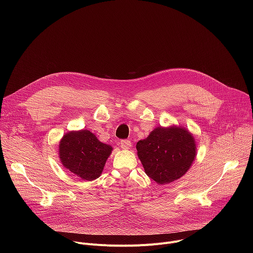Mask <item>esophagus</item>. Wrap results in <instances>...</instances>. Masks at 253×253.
<instances>
[{"instance_id":"obj_1","label":"esophagus","mask_w":253,"mask_h":253,"mask_svg":"<svg viewBox=\"0 0 253 253\" xmlns=\"http://www.w3.org/2000/svg\"><path fill=\"white\" fill-rule=\"evenodd\" d=\"M120 146H121L122 149H130L131 142L129 140H121L120 141Z\"/></svg>"}]
</instances>
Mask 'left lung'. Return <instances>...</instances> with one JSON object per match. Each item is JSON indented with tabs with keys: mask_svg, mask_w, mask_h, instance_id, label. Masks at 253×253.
Here are the masks:
<instances>
[{
	"mask_svg": "<svg viewBox=\"0 0 253 253\" xmlns=\"http://www.w3.org/2000/svg\"><path fill=\"white\" fill-rule=\"evenodd\" d=\"M136 149L145 173L161 185L182 177L196 157L193 135L180 126L155 128Z\"/></svg>",
	"mask_w": 253,
	"mask_h": 253,
	"instance_id": "obj_1",
	"label": "left lung"
}]
</instances>
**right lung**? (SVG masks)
<instances>
[{
    "instance_id": "right-lung-1",
    "label": "right lung",
    "mask_w": 253,
    "mask_h": 253,
    "mask_svg": "<svg viewBox=\"0 0 253 253\" xmlns=\"http://www.w3.org/2000/svg\"><path fill=\"white\" fill-rule=\"evenodd\" d=\"M111 153L109 144L99 141L89 130L70 131L59 144V157L63 166L89 181L101 175Z\"/></svg>"
}]
</instances>
